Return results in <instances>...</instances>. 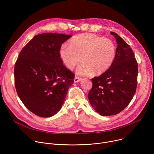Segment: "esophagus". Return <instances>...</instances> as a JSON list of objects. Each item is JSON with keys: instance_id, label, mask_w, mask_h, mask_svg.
I'll return each mask as SVG.
<instances>
[{"instance_id": "esophagus-1", "label": "esophagus", "mask_w": 154, "mask_h": 154, "mask_svg": "<svg viewBox=\"0 0 154 154\" xmlns=\"http://www.w3.org/2000/svg\"><path fill=\"white\" fill-rule=\"evenodd\" d=\"M81 80H82V78H81V77H79L75 76V78H74V82H75V83L79 82H80Z\"/></svg>"}]
</instances>
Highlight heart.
<instances>
[{"mask_svg": "<svg viewBox=\"0 0 154 154\" xmlns=\"http://www.w3.org/2000/svg\"><path fill=\"white\" fill-rule=\"evenodd\" d=\"M69 45L60 47V58L68 69H73L80 62L81 57L82 63L77 69L80 75H88L93 72L94 74H102L110 67L116 57L114 42L91 33L73 37Z\"/></svg>", "mask_w": 154, "mask_h": 154, "instance_id": "obj_1", "label": "heart"}]
</instances>
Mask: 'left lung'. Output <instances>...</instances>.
Instances as JSON below:
<instances>
[{
    "mask_svg": "<svg viewBox=\"0 0 154 154\" xmlns=\"http://www.w3.org/2000/svg\"><path fill=\"white\" fill-rule=\"evenodd\" d=\"M116 38L115 59L107 71L91 79L93 86L88 100L94 110L101 116H114L130 104L135 94L138 67L133 50L119 35Z\"/></svg>",
    "mask_w": 154,
    "mask_h": 154,
    "instance_id": "8db88e82",
    "label": "left lung"
}]
</instances>
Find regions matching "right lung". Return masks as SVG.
I'll use <instances>...</instances> for the list:
<instances>
[{
    "instance_id": "obj_1",
    "label": "right lung",
    "mask_w": 154,
    "mask_h": 154,
    "mask_svg": "<svg viewBox=\"0 0 154 154\" xmlns=\"http://www.w3.org/2000/svg\"><path fill=\"white\" fill-rule=\"evenodd\" d=\"M72 35H35L20 51L14 69L17 94L24 106L40 117H50L63 104L74 74L63 64L59 50Z\"/></svg>"
}]
</instances>
